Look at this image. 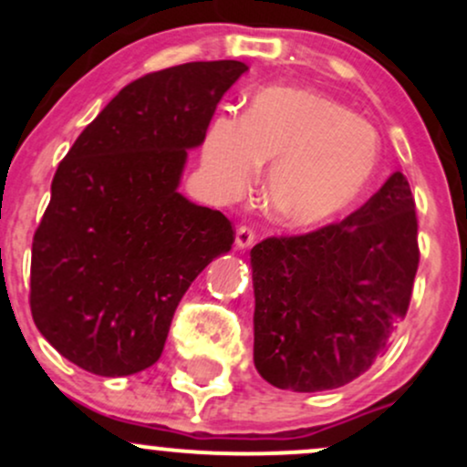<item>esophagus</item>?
Masks as SVG:
<instances>
[{
	"label": "esophagus",
	"mask_w": 467,
	"mask_h": 467,
	"mask_svg": "<svg viewBox=\"0 0 467 467\" xmlns=\"http://www.w3.org/2000/svg\"><path fill=\"white\" fill-rule=\"evenodd\" d=\"M254 230L248 226H239L237 234H234V245H237V250H245L254 244Z\"/></svg>",
	"instance_id": "esophagus-1"
}]
</instances>
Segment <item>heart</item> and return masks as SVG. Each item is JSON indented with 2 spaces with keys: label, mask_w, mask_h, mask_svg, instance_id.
<instances>
[{
  "label": "heart",
  "mask_w": 467,
  "mask_h": 467,
  "mask_svg": "<svg viewBox=\"0 0 467 467\" xmlns=\"http://www.w3.org/2000/svg\"><path fill=\"white\" fill-rule=\"evenodd\" d=\"M265 213L285 228H320L349 213L379 166V138L345 105L309 89L267 88L245 118L222 114L202 144L203 178L222 200H237L269 164Z\"/></svg>",
  "instance_id": "obj_1"
}]
</instances>
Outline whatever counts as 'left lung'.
Masks as SVG:
<instances>
[{"mask_svg":"<svg viewBox=\"0 0 467 467\" xmlns=\"http://www.w3.org/2000/svg\"><path fill=\"white\" fill-rule=\"evenodd\" d=\"M417 264L415 202L400 171L340 223L256 244V371L294 393L349 384L404 320Z\"/></svg>","mask_w":467,"mask_h":467,"instance_id":"obj_1","label":"left lung"}]
</instances>
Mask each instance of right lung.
<instances>
[{
  "instance_id": "right-lung-1",
  "label": "right lung",
  "mask_w": 467,
  "mask_h": 467,
  "mask_svg": "<svg viewBox=\"0 0 467 467\" xmlns=\"http://www.w3.org/2000/svg\"><path fill=\"white\" fill-rule=\"evenodd\" d=\"M248 66L195 61L122 88L52 180L32 241L36 329L83 371L125 378L162 356L175 307L233 245V226L180 189L222 96Z\"/></svg>"
}]
</instances>
